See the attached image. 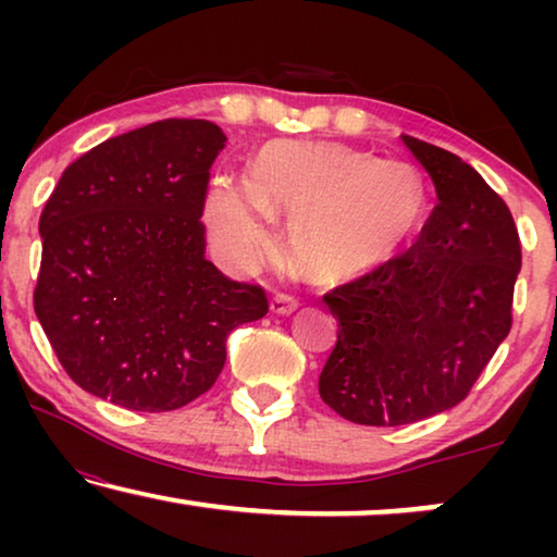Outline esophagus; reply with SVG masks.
Listing matches in <instances>:
<instances>
[{"mask_svg":"<svg viewBox=\"0 0 557 557\" xmlns=\"http://www.w3.org/2000/svg\"><path fill=\"white\" fill-rule=\"evenodd\" d=\"M296 307H299V301H296L294 296L273 294V299H271L273 314H292V311H296Z\"/></svg>","mask_w":557,"mask_h":557,"instance_id":"obj_1","label":"esophagus"}]
</instances>
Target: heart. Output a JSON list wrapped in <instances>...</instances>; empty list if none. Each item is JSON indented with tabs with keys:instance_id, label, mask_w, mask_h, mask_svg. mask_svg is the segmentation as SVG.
I'll return each instance as SVG.
<instances>
[{
	"instance_id": "obj_1",
	"label": "heart",
	"mask_w": 557,
	"mask_h": 557,
	"mask_svg": "<svg viewBox=\"0 0 557 557\" xmlns=\"http://www.w3.org/2000/svg\"><path fill=\"white\" fill-rule=\"evenodd\" d=\"M276 210L294 215L292 248L317 281H342L391 261L421 231L429 189L406 162L332 141H276L253 174H223L208 195L218 246L248 258L273 243Z\"/></svg>"
}]
</instances>
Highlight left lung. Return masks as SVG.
Masks as SVG:
<instances>
[{
	"instance_id": "8db88e82",
	"label": "left lung",
	"mask_w": 557,
	"mask_h": 557,
	"mask_svg": "<svg viewBox=\"0 0 557 557\" xmlns=\"http://www.w3.org/2000/svg\"><path fill=\"white\" fill-rule=\"evenodd\" d=\"M438 202L421 238L375 271L332 288L337 345L319 395L360 425H406L467 398L512 326L520 235L474 166L403 136Z\"/></svg>"
}]
</instances>
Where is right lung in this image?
<instances>
[{
	"mask_svg": "<svg viewBox=\"0 0 557 557\" xmlns=\"http://www.w3.org/2000/svg\"><path fill=\"white\" fill-rule=\"evenodd\" d=\"M205 119H164L98 144L63 172L40 215L35 314L75 385L162 413L208 393L225 339L269 311L265 292L205 258Z\"/></svg>",
	"mask_w": 557,
	"mask_h": 557,
	"instance_id": "obj_1",
	"label": "right lung"
}]
</instances>
